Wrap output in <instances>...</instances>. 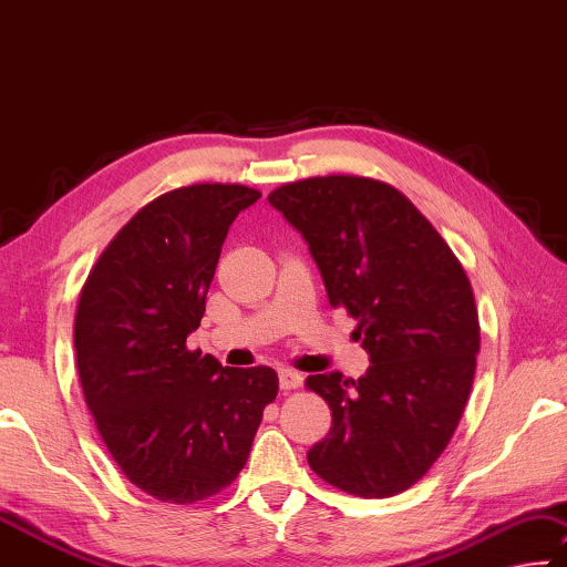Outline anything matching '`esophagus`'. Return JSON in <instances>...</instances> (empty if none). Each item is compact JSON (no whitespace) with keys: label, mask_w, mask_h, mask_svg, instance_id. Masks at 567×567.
Returning <instances> with one entry per match:
<instances>
[{"label":"esophagus","mask_w":567,"mask_h":567,"mask_svg":"<svg viewBox=\"0 0 567 567\" xmlns=\"http://www.w3.org/2000/svg\"><path fill=\"white\" fill-rule=\"evenodd\" d=\"M301 374L293 369H278V384H281L284 392H291V389H299L301 386Z\"/></svg>","instance_id":"esophagus-1"}]
</instances>
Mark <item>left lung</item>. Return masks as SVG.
I'll use <instances>...</instances> for the list:
<instances>
[{"instance_id": "1", "label": "left lung", "mask_w": 567, "mask_h": 567, "mask_svg": "<svg viewBox=\"0 0 567 567\" xmlns=\"http://www.w3.org/2000/svg\"><path fill=\"white\" fill-rule=\"evenodd\" d=\"M268 203L299 230L331 306L359 321L371 367L306 379L331 430L306 454L329 485L392 497L426 475L465 412L480 321L465 268L412 200L389 183L323 175L286 183Z\"/></svg>"}]
</instances>
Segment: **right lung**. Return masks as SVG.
I'll return each mask as SVG.
<instances>
[{"label": "right lung", "mask_w": 567, "mask_h": 567, "mask_svg": "<svg viewBox=\"0 0 567 567\" xmlns=\"http://www.w3.org/2000/svg\"><path fill=\"white\" fill-rule=\"evenodd\" d=\"M258 198L230 183L163 193L110 240L82 286L74 354L87 410L123 475L163 503L228 487L278 394L274 369H230L185 344L206 313L230 223Z\"/></svg>", "instance_id": "add662e5"}]
</instances>
